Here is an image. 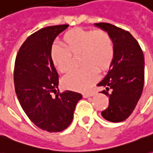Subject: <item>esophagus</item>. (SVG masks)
I'll return each instance as SVG.
<instances>
[{"mask_svg": "<svg viewBox=\"0 0 153 153\" xmlns=\"http://www.w3.org/2000/svg\"><path fill=\"white\" fill-rule=\"evenodd\" d=\"M94 94V92H90V93H85V94H83L84 98H88V97H90V96H93Z\"/></svg>", "mask_w": 153, "mask_h": 153, "instance_id": "esophagus-1", "label": "esophagus"}]
</instances>
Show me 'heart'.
I'll return each mask as SVG.
<instances>
[{"instance_id":"1","label":"heart","mask_w":153,"mask_h":153,"mask_svg":"<svg viewBox=\"0 0 153 153\" xmlns=\"http://www.w3.org/2000/svg\"><path fill=\"white\" fill-rule=\"evenodd\" d=\"M59 45H53L50 58L55 68L61 73L71 68L72 55L80 54L79 69L74 70L63 79L68 90L87 91L98 79L99 71L104 72L111 67L115 55L114 43L104 30L73 28L63 34Z\"/></svg>"}]
</instances>
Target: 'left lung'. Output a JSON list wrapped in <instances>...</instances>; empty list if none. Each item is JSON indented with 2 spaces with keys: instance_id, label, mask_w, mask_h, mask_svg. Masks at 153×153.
<instances>
[{
  "instance_id": "left-lung-1",
  "label": "left lung",
  "mask_w": 153,
  "mask_h": 153,
  "mask_svg": "<svg viewBox=\"0 0 153 153\" xmlns=\"http://www.w3.org/2000/svg\"><path fill=\"white\" fill-rule=\"evenodd\" d=\"M111 37L115 55L107 75L98 86L109 97V106L101 112L105 120L120 122L132 113L144 85V56L137 41L124 29L105 22L94 23Z\"/></svg>"
}]
</instances>
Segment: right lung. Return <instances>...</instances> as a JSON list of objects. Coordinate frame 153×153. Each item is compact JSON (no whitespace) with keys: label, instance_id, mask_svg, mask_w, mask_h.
Wrapping results in <instances>:
<instances>
[{"label":"right lung","instance_id":"1","mask_svg":"<svg viewBox=\"0 0 153 153\" xmlns=\"http://www.w3.org/2000/svg\"><path fill=\"white\" fill-rule=\"evenodd\" d=\"M68 24L51 26L30 35L20 48L14 67L15 91L32 122L43 131L59 132L71 124L79 93L58 92L59 74L50 58L55 37Z\"/></svg>","mask_w":153,"mask_h":153}]
</instances>
